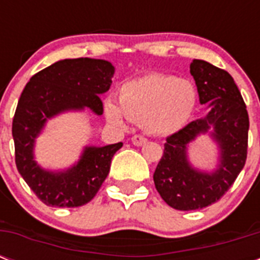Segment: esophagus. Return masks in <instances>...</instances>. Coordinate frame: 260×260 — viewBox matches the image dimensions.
<instances>
[{
	"instance_id": "obj_1",
	"label": "esophagus",
	"mask_w": 260,
	"mask_h": 260,
	"mask_svg": "<svg viewBox=\"0 0 260 260\" xmlns=\"http://www.w3.org/2000/svg\"><path fill=\"white\" fill-rule=\"evenodd\" d=\"M148 142V139L144 138V136H142V135H135L134 138H132V143H134L135 146H143V144H146V143Z\"/></svg>"
}]
</instances>
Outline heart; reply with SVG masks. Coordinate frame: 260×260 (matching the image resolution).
Listing matches in <instances>:
<instances>
[{"label":"heart","mask_w":260,"mask_h":260,"mask_svg":"<svg viewBox=\"0 0 260 260\" xmlns=\"http://www.w3.org/2000/svg\"><path fill=\"white\" fill-rule=\"evenodd\" d=\"M197 102L196 89L189 81L173 75L147 74L122 83L118 106L105 104V114L114 124L128 120L144 124L152 134H173L183 126Z\"/></svg>","instance_id":"heart-1"}]
</instances>
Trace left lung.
I'll return each instance as SVG.
<instances>
[{"label":"left lung","mask_w":260,"mask_h":260,"mask_svg":"<svg viewBox=\"0 0 260 260\" xmlns=\"http://www.w3.org/2000/svg\"><path fill=\"white\" fill-rule=\"evenodd\" d=\"M200 102L208 104L205 117L189 122L165 143L162 159L154 173L155 187L167 205L196 210L217 202L234 185L246 165L250 120L234 78L225 70L194 59L190 64ZM212 127L220 158L213 173L194 169L187 159V144Z\"/></svg>","instance_id":"8db88e82"}]
</instances>
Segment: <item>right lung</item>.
Segmentation results:
<instances>
[{"mask_svg":"<svg viewBox=\"0 0 260 260\" xmlns=\"http://www.w3.org/2000/svg\"><path fill=\"white\" fill-rule=\"evenodd\" d=\"M114 67L102 59H64L39 71L18 100L12 124L18 173L48 206L77 208L91 201L110 170L122 143L85 147L77 165L64 171L44 170L35 162V140L48 118L67 110L90 109L101 116L100 94L112 85Z\"/></svg>","mask_w":260,"mask_h":260,"instance_id":"add662e5","label":"right lung"}]
</instances>
